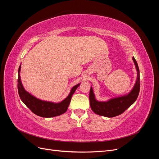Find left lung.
Returning <instances> with one entry per match:
<instances>
[{
	"mask_svg": "<svg viewBox=\"0 0 159 159\" xmlns=\"http://www.w3.org/2000/svg\"><path fill=\"white\" fill-rule=\"evenodd\" d=\"M133 60L137 70V78L133 90L128 95L112 99L106 102H99L95 100L92 88L91 87L89 103L90 107L94 113L104 117H113L122 114L135 102L140 91V75L137 62L134 57H133Z\"/></svg>",
	"mask_w": 159,
	"mask_h": 159,
	"instance_id": "8db88e82",
	"label": "left lung"
}]
</instances>
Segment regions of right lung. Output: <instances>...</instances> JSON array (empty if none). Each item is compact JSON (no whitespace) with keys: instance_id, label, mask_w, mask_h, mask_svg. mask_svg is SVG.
<instances>
[{"instance_id":"add662e5","label":"right lung","mask_w":159,"mask_h":159,"mask_svg":"<svg viewBox=\"0 0 159 159\" xmlns=\"http://www.w3.org/2000/svg\"><path fill=\"white\" fill-rule=\"evenodd\" d=\"M20 66L18 68V94L22 102L29 108L31 111L36 114L38 116L42 117H52L58 116L64 113L68 110V106L71 102L72 95L76 89L78 88L79 84H77L72 88L69 95L64 101L58 103H54L52 102H44L34 97L24 89L20 77Z\"/></svg>"}]
</instances>
